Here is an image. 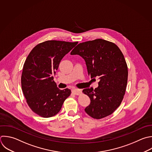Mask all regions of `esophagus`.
Segmentation results:
<instances>
[{"label":"esophagus","instance_id":"obj_1","mask_svg":"<svg viewBox=\"0 0 152 152\" xmlns=\"http://www.w3.org/2000/svg\"><path fill=\"white\" fill-rule=\"evenodd\" d=\"M72 92L73 94H75V95H80V94H81V93H82V91H81V90L77 89V88L73 89V90H72Z\"/></svg>","mask_w":152,"mask_h":152}]
</instances>
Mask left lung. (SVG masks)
<instances>
[{
	"instance_id": "obj_1",
	"label": "left lung",
	"mask_w": 152,
	"mask_h": 152,
	"mask_svg": "<svg viewBox=\"0 0 152 152\" xmlns=\"http://www.w3.org/2000/svg\"><path fill=\"white\" fill-rule=\"evenodd\" d=\"M71 55L81 56L88 75L99 79L98 87L83 90L90 99L85 112L95 119L111 115L124 98L128 80L127 65L119 48L112 42L98 39L78 44Z\"/></svg>"
}]
</instances>
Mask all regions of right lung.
Returning <instances> with one entry per match:
<instances>
[{
    "mask_svg": "<svg viewBox=\"0 0 152 152\" xmlns=\"http://www.w3.org/2000/svg\"><path fill=\"white\" fill-rule=\"evenodd\" d=\"M78 42L48 40L36 46L27 56L21 76V86L31 109L43 118L56 115L71 90H60L53 76L62 59Z\"/></svg>",
    "mask_w": 152,
    "mask_h": 152,
    "instance_id": "add662e5",
    "label": "right lung"
}]
</instances>
